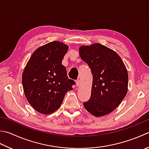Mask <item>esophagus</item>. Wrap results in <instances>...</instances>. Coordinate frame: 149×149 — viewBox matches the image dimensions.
<instances>
[{"mask_svg": "<svg viewBox=\"0 0 149 149\" xmlns=\"http://www.w3.org/2000/svg\"><path fill=\"white\" fill-rule=\"evenodd\" d=\"M80 80L79 79H77L76 81H75V83H76V85L77 86H79L80 85Z\"/></svg>", "mask_w": 149, "mask_h": 149, "instance_id": "obj_1", "label": "esophagus"}]
</instances>
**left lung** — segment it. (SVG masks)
<instances>
[{
	"label": "left lung",
	"mask_w": 149,
	"mask_h": 149,
	"mask_svg": "<svg viewBox=\"0 0 149 149\" xmlns=\"http://www.w3.org/2000/svg\"><path fill=\"white\" fill-rule=\"evenodd\" d=\"M79 52L93 75L91 97L83 105L96 117L109 114L127 94L129 76L126 66L115 51L100 43L81 46Z\"/></svg>",
	"instance_id": "1"
}]
</instances>
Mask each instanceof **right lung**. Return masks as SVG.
Returning <instances> with one entry per match:
<instances>
[{
    "mask_svg": "<svg viewBox=\"0 0 149 149\" xmlns=\"http://www.w3.org/2000/svg\"><path fill=\"white\" fill-rule=\"evenodd\" d=\"M68 46L53 41L38 48L22 75L26 100L38 112L50 114L59 109L67 92L75 84L67 76L62 61Z\"/></svg>",
    "mask_w": 149,
    "mask_h": 149,
    "instance_id": "right-lung-1",
    "label": "right lung"
}]
</instances>
